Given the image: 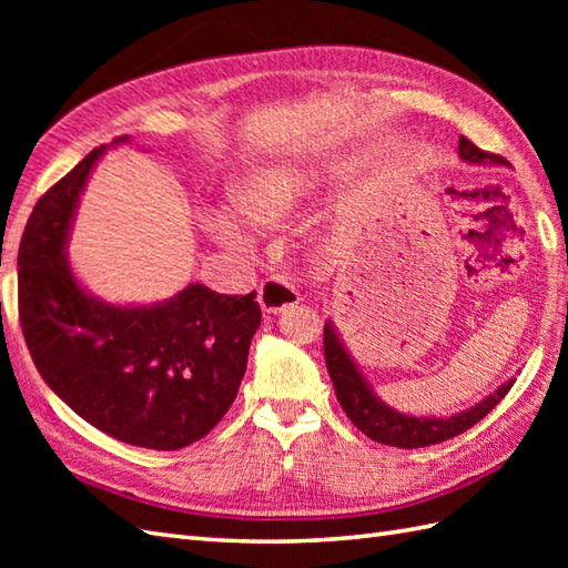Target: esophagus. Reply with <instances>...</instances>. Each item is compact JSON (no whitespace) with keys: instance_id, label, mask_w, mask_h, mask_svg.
I'll return each instance as SVG.
<instances>
[{"instance_id":"obj_1","label":"esophagus","mask_w":568,"mask_h":568,"mask_svg":"<svg viewBox=\"0 0 568 568\" xmlns=\"http://www.w3.org/2000/svg\"><path fill=\"white\" fill-rule=\"evenodd\" d=\"M258 303L263 312H283L287 307H295L300 303V293L297 287L285 281V277H268L263 281L258 287Z\"/></svg>"}]
</instances>
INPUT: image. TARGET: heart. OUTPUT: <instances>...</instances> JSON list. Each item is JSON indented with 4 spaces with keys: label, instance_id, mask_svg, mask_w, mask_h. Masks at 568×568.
<instances>
[{
    "label": "heart",
    "instance_id": "heart-1",
    "mask_svg": "<svg viewBox=\"0 0 568 568\" xmlns=\"http://www.w3.org/2000/svg\"><path fill=\"white\" fill-rule=\"evenodd\" d=\"M315 178L300 168H268L248 178L239 190V210L253 224L275 226L285 222L310 195ZM210 229L229 246H248L246 224L234 212H214Z\"/></svg>",
    "mask_w": 568,
    "mask_h": 568
}]
</instances>
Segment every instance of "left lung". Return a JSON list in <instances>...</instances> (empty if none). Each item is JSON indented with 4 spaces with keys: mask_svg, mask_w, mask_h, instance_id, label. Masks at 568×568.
Here are the masks:
<instances>
[{
    "mask_svg": "<svg viewBox=\"0 0 568 568\" xmlns=\"http://www.w3.org/2000/svg\"><path fill=\"white\" fill-rule=\"evenodd\" d=\"M458 155L468 163H500L508 165V161L498 153H488L478 149L474 141L462 136L458 141ZM324 361H327L329 378L334 383L336 400L344 407L346 417L354 422V425L366 434L368 439L388 444V446H400V449H419V446H432L446 439H454L458 434L470 429L476 422L484 419L493 407H496L508 390L513 388L515 381H508L500 388L488 395L484 403L476 407L466 409V413H458L454 417H413L395 413L388 405H383L368 383L361 376L358 368L354 366L352 356L346 354L342 346L339 336H336L332 322L324 324Z\"/></svg>",
    "mask_w": 568,
    "mask_h": 568,
    "instance_id": "1",
    "label": "left lung"
}]
</instances>
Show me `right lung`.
<instances>
[{
  "instance_id": "add662e5",
  "label": "right lung",
  "mask_w": 568,
  "mask_h": 568,
  "mask_svg": "<svg viewBox=\"0 0 568 568\" xmlns=\"http://www.w3.org/2000/svg\"><path fill=\"white\" fill-rule=\"evenodd\" d=\"M102 151H90L48 187L23 229L21 332L41 378L72 413L124 444L175 452L202 439L232 407L261 305L256 291L220 295L197 283L153 307H112L84 293L63 248Z\"/></svg>"
}]
</instances>
